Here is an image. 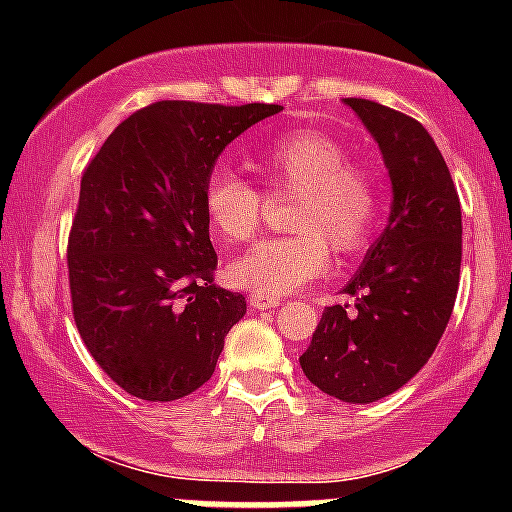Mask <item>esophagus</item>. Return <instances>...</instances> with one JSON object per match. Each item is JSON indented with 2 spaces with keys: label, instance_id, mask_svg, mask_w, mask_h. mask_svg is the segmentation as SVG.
<instances>
[{
  "label": "esophagus",
  "instance_id": "obj_1",
  "mask_svg": "<svg viewBox=\"0 0 512 512\" xmlns=\"http://www.w3.org/2000/svg\"><path fill=\"white\" fill-rule=\"evenodd\" d=\"M280 304H282V299H277V297H267V294H260V292L250 294V307L260 309V312H265V309H275V307H280Z\"/></svg>",
  "mask_w": 512,
  "mask_h": 512
}]
</instances>
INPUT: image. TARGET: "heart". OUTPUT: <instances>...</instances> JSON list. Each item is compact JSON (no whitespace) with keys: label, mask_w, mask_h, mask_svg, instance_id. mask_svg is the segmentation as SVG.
Segmentation results:
<instances>
[{"label":"heart","mask_w":512,"mask_h":512,"mask_svg":"<svg viewBox=\"0 0 512 512\" xmlns=\"http://www.w3.org/2000/svg\"><path fill=\"white\" fill-rule=\"evenodd\" d=\"M252 168L270 190L297 193L289 227L294 235L267 237L227 265L232 287L280 297L317 280L334 247L352 255L369 245L381 213L379 185L349 165L342 143L319 131H292L265 143ZM205 220L220 242H242L260 227L265 198L230 170H213L203 195Z\"/></svg>","instance_id":"obj_1"}]
</instances>
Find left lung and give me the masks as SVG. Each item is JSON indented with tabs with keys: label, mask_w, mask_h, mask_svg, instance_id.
Masks as SVG:
<instances>
[{
	"label": "left lung",
	"mask_w": 512,
	"mask_h": 512,
	"mask_svg": "<svg viewBox=\"0 0 512 512\" xmlns=\"http://www.w3.org/2000/svg\"><path fill=\"white\" fill-rule=\"evenodd\" d=\"M344 103L379 143L394 200L384 232L342 289L354 309H324L299 366L324 394L371 404L414 379L446 332L463 225L456 185L426 128L366 98Z\"/></svg>",
	"instance_id": "left-lung-1"
}]
</instances>
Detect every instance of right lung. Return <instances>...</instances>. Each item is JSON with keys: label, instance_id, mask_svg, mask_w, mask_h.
I'll return each mask as SVG.
<instances>
[{"label": "right lung", "instance_id": "obj_1", "mask_svg": "<svg viewBox=\"0 0 512 512\" xmlns=\"http://www.w3.org/2000/svg\"><path fill=\"white\" fill-rule=\"evenodd\" d=\"M275 103L158 101L128 116L84 170L69 235L74 319L131 396L175 401L213 376L245 297L213 282L205 183L227 143Z\"/></svg>", "mask_w": 512, "mask_h": 512}]
</instances>
